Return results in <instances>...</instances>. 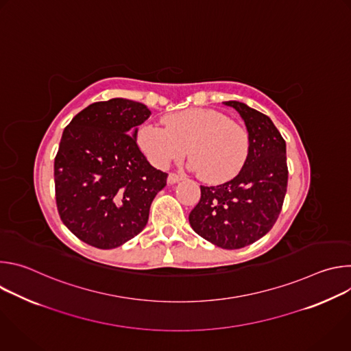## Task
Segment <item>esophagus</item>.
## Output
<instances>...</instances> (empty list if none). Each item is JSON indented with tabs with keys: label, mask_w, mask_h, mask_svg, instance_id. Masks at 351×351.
Listing matches in <instances>:
<instances>
[{
	"label": "esophagus",
	"mask_w": 351,
	"mask_h": 351,
	"mask_svg": "<svg viewBox=\"0 0 351 351\" xmlns=\"http://www.w3.org/2000/svg\"><path fill=\"white\" fill-rule=\"evenodd\" d=\"M183 179V176L182 175H176V173H169V176H168V183H171V184H173V183H178L179 180H182Z\"/></svg>",
	"instance_id": "34e87169"
}]
</instances>
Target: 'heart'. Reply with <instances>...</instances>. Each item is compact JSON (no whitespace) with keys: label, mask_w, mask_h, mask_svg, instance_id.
<instances>
[{"label":"heart","mask_w":351,"mask_h":351,"mask_svg":"<svg viewBox=\"0 0 351 351\" xmlns=\"http://www.w3.org/2000/svg\"><path fill=\"white\" fill-rule=\"evenodd\" d=\"M164 125L145 123L137 132V144L154 167L165 169L184 158L211 183L234 178L248 156V134L225 114L189 108L169 114Z\"/></svg>","instance_id":"heart-1"}]
</instances>
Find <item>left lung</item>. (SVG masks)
<instances>
[{
  "label": "left lung",
  "mask_w": 351,
  "mask_h": 351,
  "mask_svg": "<svg viewBox=\"0 0 351 351\" xmlns=\"http://www.w3.org/2000/svg\"><path fill=\"white\" fill-rule=\"evenodd\" d=\"M234 108L248 132V156L239 175L218 186H199L202 198L191 210L193 230L213 244L234 250L267 234L276 222L287 187L286 143L269 119L239 101Z\"/></svg>",
  "instance_id": "8db88e82"
}]
</instances>
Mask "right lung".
Wrapping results in <instances>:
<instances>
[{
    "label": "right lung",
    "mask_w": 351,
    "mask_h": 351,
    "mask_svg": "<svg viewBox=\"0 0 351 351\" xmlns=\"http://www.w3.org/2000/svg\"><path fill=\"white\" fill-rule=\"evenodd\" d=\"M149 115L126 98L90 104L65 128L54 162L57 208L64 225L97 248L138 234L168 173L140 152L137 126Z\"/></svg>",
    "instance_id": "right-lung-1"
}]
</instances>
